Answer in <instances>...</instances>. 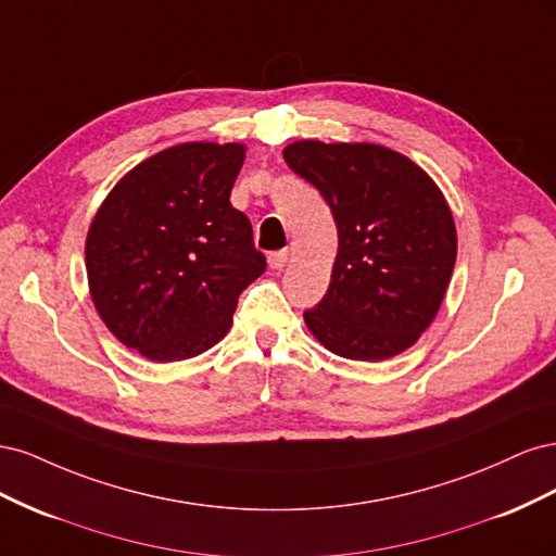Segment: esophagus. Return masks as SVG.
<instances>
[{
  "label": "esophagus",
  "instance_id": "1",
  "mask_svg": "<svg viewBox=\"0 0 556 556\" xmlns=\"http://www.w3.org/2000/svg\"><path fill=\"white\" fill-rule=\"evenodd\" d=\"M288 262H290V250H278V252H271V255H268V266L276 268V271H280V268L288 266Z\"/></svg>",
  "mask_w": 556,
  "mask_h": 556
}]
</instances>
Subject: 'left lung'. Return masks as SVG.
I'll use <instances>...</instances> for the list:
<instances>
[{
	"mask_svg": "<svg viewBox=\"0 0 556 556\" xmlns=\"http://www.w3.org/2000/svg\"><path fill=\"white\" fill-rule=\"evenodd\" d=\"M285 162L319 190L339 229L325 299L306 327L345 359L382 362L417 343L457 260V227L433 178L378 143L294 141Z\"/></svg>",
	"mask_w": 556,
	"mask_h": 556,
	"instance_id": "8db88e82",
	"label": "left lung"
}]
</instances>
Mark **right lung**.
<instances>
[{
	"label": "right lung",
	"mask_w": 556,
	"mask_h": 556,
	"mask_svg": "<svg viewBox=\"0 0 556 556\" xmlns=\"http://www.w3.org/2000/svg\"><path fill=\"white\" fill-rule=\"evenodd\" d=\"M243 143L190 141L139 162L97 208L86 239L92 304L141 357L190 359L223 341L266 260L229 194Z\"/></svg>",
	"instance_id": "right-lung-1"
}]
</instances>
